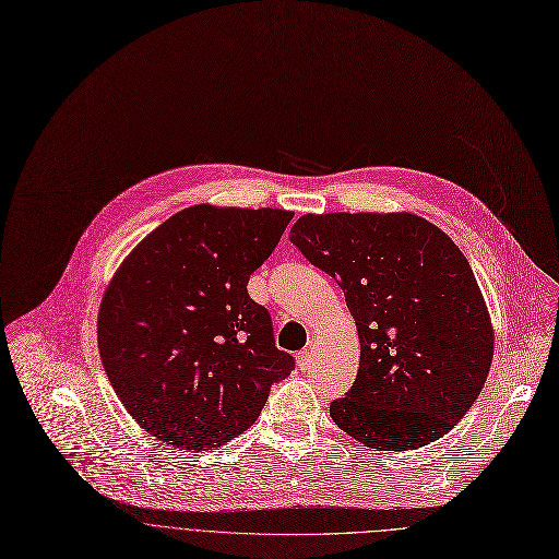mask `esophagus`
Masks as SVG:
<instances>
[{
    "label": "esophagus",
    "mask_w": 559,
    "mask_h": 559,
    "mask_svg": "<svg viewBox=\"0 0 559 559\" xmlns=\"http://www.w3.org/2000/svg\"><path fill=\"white\" fill-rule=\"evenodd\" d=\"M311 348H302L298 355H296V361H298V368L300 370H309V366H311Z\"/></svg>",
    "instance_id": "esophagus-1"
}]
</instances>
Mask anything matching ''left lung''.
I'll return each mask as SVG.
<instances>
[{
	"label": "left lung",
	"instance_id": "obj_1",
	"mask_svg": "<svg viewBox=\"0 0 559 559\" xmlns=\"http://www.w3.org/2000/svg\"><path fill=\"white\" fill-rule=\"evenodd\" d=\"M289 241L346 298L359 368L333 424L378 452L424 448L448 435L480 395L493 324L456 243L413 213L302 215Z\"/></svg>",
	"mask_w": 559,
	"mask_h": 559
}]
</instances>
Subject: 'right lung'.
Listing matches in <instances>:
<instances>
[{"instance_id":"add662e5","label":"right lung","mask_w":559,"mask_h":559,"mask_svg":"<svg viewBox=\"0 0 559 559\" xmlns=\"http://www.w3.org/2000/svg\"><path fill=\"white\" fill-rule=\"evenodd\" d=\"M292 211L198 204L148 233L114 272L98 309L105 373L135 424L179 450L246 432L294 368L248 294Z\"/></svg>"}]
</instances>
